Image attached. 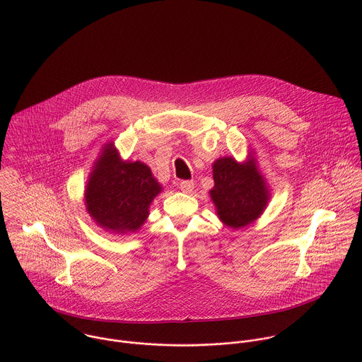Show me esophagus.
Segmentation results:
<instances>
[{
  "instance_id": "1",
  "label": "esophagus",
  "mask_w": 362,
  "mask_h": 362,
  "mask_svg": "<svg viewBox=\"0 0 362 362\" xmlns=\"http://www.w3.org/2000/svg\"><path fill=\"white\" fill-rule=\"evenodd\" d=\"M180 189L184 194H191L192 189H194V182L192 181H181L180 182Z\"/></svg>"
}]
</instances>
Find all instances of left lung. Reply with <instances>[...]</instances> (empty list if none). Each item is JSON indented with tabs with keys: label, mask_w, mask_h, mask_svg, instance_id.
Listing matches in <instances>:
<instances>
[{
	"label": "left lung",
	"mask_w": 362,
	"mask_h": 362,
	"mask_svg": "<svg viewBox=\"0 0 362 362\" xmlns=\"http://www.w3.org/2000/svg\"><path fill=\"white\" fill-rule=\"evenodd\" d=\"M211 167L214 187L209 195L220 221L238 230L258 220L269 204L270 189L254 153L250 152L243 163L230 156L220 157Z\"/></svg>",
	"instance_id": "obj_1"
}]
</instances>
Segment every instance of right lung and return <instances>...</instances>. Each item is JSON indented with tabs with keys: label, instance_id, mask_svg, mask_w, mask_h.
Masks as SVG:
<instances>
[{
	"label": "right lung",
	"instance_id": "obj_1",
	"mask_svg": "<svg viewBox=\"0 0 362 362\" xmlns=\"http://www.w3.org/2000/svg\"><path fill=\"white\" fill-rule=\"evenodd\" d=\"M161 191L149 165L139 160H122L114 142H107L89 174L85 206L107 233L125 235L144 226Z\"/></svg>",
	"mask_w": 362,
	"mask_h": 362
}]
</instances>
